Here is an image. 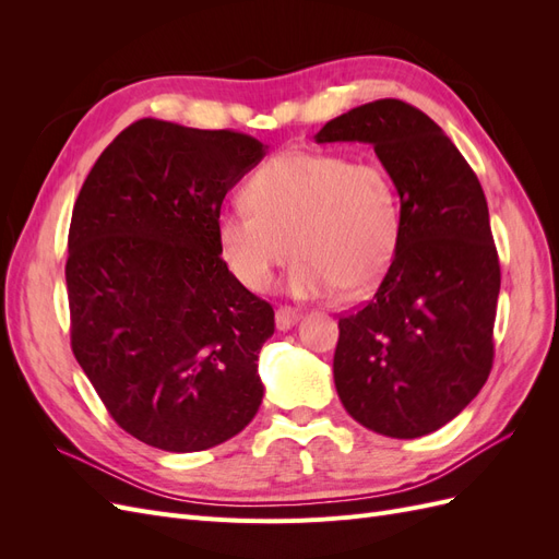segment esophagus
I'll return each mask as SVG.
<instances>
[{
    "mask_svg": "<svg viewBox=\"0 0 559 559\" xmlns=\"http://www.w3.org/2000/svg\"><path fill=\"white\" fill-rule=\"evenodd\" d=\"M298 319H300V312L294 308H277L275 312V324L280 331H289Z\"/></svg>",
    "mask_w": 559,
    "mask_h": 559,
    "instance_id": "esophagus-1",
    "label": "esophagus"
}]
</instances>
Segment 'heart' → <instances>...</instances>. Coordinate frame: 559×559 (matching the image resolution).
<instances>
[{
    "instance_id": "obj_1",
    "label": "heart",
    "mask_w": 559,
    "mask_h": 559,
    "mask_svg": "<svg viewBox=\"0 0 559 559\" xmlns=\"http://www.w3.org/2000/svg\"><path fill=\"white\" fill-rule=\"evenodd\" d=\"M245 198L222 210L216 235L230 273L251 292H267L294 253L289 284L300 298L341 286L364 294L394 259L401 198L378 160L289 151L249 179Z\"/></svg>"
}]
</instances>
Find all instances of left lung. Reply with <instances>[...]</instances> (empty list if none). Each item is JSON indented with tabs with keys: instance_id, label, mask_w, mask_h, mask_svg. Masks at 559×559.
Here are the masks:
<instances>
[{
	"instance_id": "8db88e82",
	"label": "left lung",
	"mask_w": 559,
	"mask_h": 559,
	"mask_svg": "<svg viewBox=\"0 0 559 559\" xmlns=\"http://www.w3.org/2000/svg\"><path fill=\"white\" fill-rule=\"evenodd\" d=\"M314 140L373 146L401 198L382 284L337 321V396L370 431L427 436L460 415L492 370L501 270L483 186L448 134L401 99L337 116Z\"/></svg>"
}]
</instances>
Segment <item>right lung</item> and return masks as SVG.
Returning a JSON list of instances; mask_svg holds the SVG:
<instances>
[{"mask_svg": "<svg viewBox=\"0 0 559 559\" xmlns=\"http://www.w3.org/2000/svg\"><path fill=\"white\" fill-rule=\"evenodd\" d=\"M263 156L242 132L142 118L74 202L72 352L116 425L151 448L207 450L259 413L275 312L228 270L216 218Z\"/></svg>", "mask_w": 559, "mask_h": 559, "instance_id": "add662e5", "label": "right lung"}]
</instances>
